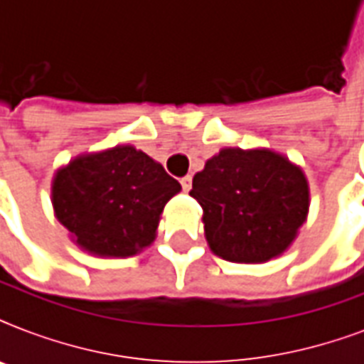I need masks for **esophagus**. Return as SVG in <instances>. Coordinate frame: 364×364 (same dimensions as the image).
<instances>
[{"mask_svg": "<svg viewBox=\"0 0 364 364\" xmlns=\"http://www.w3.org/2000/svg\"><path fill=\"white\" fill-rule=\"evenodd\" d=\"M181 187H183V191H185V193H188V191H191V187H193V177H191V176L181 177Z\"/></svg>", "mask_w": 364, "mask_h": 364, "instance_id": "esophagus-1", "label": "esophagus"}]
</instances>
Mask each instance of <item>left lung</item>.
Wrapping results in <instances>:
<instances>
[{
	"instance_id": "left-lung-1",
	"label": "left lung",
	"mask_w": 364,
	"mask_h": 364,
	"mask_svg": "<svg viewBox=\"0 0 364 364\" xmlns=\"http://www.w3.org/2000/svg\"><path fill=\"white\" fill-rule=\"evenodd\" d=\"M191 196L211 251L245 264L279 257L310 208L304 171L270 149H223L194 176Z\"/></svg>"
}]
</instances>
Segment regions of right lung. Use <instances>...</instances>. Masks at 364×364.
I'll list each match as a JSON object with an SVG mask.
<instances>
[{
    "instance_id": "add662e5",
    "label": "right lung",
    "mask_w": 364,
    "mask_h": 364,
    "mask_svg": "<svg viewBox=\"0 0 364 364\" xmlns=\"http://www.w3.org/2000/svg\"><path fill=\"white\" fill-rule=\"evenodd\" d=\"M181 185L132 145L81 154L56 171L53 208L71 240L98 257H132L156 238Z\"/></svg>"
}]
</instances>
